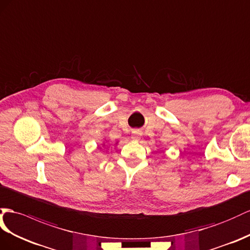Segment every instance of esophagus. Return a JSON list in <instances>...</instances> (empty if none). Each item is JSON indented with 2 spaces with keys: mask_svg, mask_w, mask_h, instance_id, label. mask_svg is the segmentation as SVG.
<instances>
[{
  "mask_svg": "<svg viewBox=\"0 0 250 250\" xmlns=\"http://www.w3.org/2000/svg\"><path fill=\"white\" fill-rule=\"evenodd\" d=\"M140 137H142V133H140V131H134L132 133V139L134 140H139Z\"/></svg>",
  "mask_w": 250,
  "mask_h": 250,
  "instance_id": "34e87169",
  "label": "esophagus"
}]
</instances>
